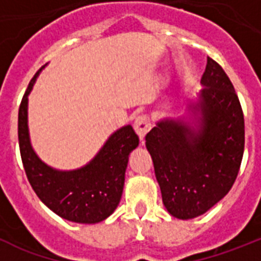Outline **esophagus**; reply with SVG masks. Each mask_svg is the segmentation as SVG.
I'll use <instances>...</instances> for the list:
<instances>
[{
  "mask_svg": "<svg viewBox=\"0 0 261 261\" xmlns=\"http://www.w3.org/2000/svg\"><path fill=\"white\" fill-rule=\"evenodd\" d=\"M151 129V124H150V120L146 115H141V116H138L135 121V130L136 133L138 135L141 142H144L145 140V136L147 135V132Z\"/></svg>",
  "mask_w": 261,
  "mask_h": 261,
  "instance_id": "esophagus-1",
  "label": "esophagus"
}]
</instances>
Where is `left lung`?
<instances>
[{
	"label": "left lung",
	"mask_w": 261,
	"mask_h": 261,
	"mask_svg": "<svg viewBox=\"0 0 261 261\" xmlns=\"http://www.w3.org/2000/svg\"><path fill=\"white\" fill-rule=\"evenodd\" d=\"M188 116L165 117L147 133L146 149L167 212L191 220L231 190L244 150V117L231 81L208 57Z\"/></svg>",
	"instance_id": "1"
}]
</instances>
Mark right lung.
Wrapping results in <instances>:
<instances>
[{
  "mask_svg": "<svg viewBox=\"0 0 261 261\" xmlns=\"http://www.w3.org/2000/svg\"><path fill=\"white\" fill-rule=\"evenodd\" d=\"M41 69L30 82L18 114V140L27 179L39 199L61 218L77 223L102 222L119 205L129 154L138 146V136L132 125L121 126L84 167L62 171L48 166L32 149L27 112L29 95Z\"/></svg>",
  "mask_w": 261,
  "mask_h": 261,
  "instance_id": "right-lung-1",
  "label": "right lung"
}]
</instances>
